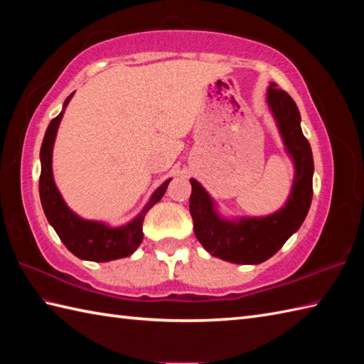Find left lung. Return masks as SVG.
<instances>
[{
  "mask_svg": "<svg viewBox=\"0 0 364 364\" xmlns=\"http://www.w3.org/2000/svg\"><path fill=\"white\" fill-rule=\"evenodd\" d=\"M267 103L296 166L292 192L282 210L267 218L223 220L215 214L213 200L202 184L194 178L191 180L189 211L197 239L206 252L236 264H259L274 257L304 223L313 198V153L301 133L297 106L288 92L274 82L267 89Z\"/></svg>",
  "mask_w": 364,
  "mask_h": 364,
  "instance_id": "1",
  "label": "left lung"
}]
</instances>
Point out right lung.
<instances>
[{
	"label": "right lung",
	"instance_id": "obj_1",
	"mask_svg": "<svg viewBox=\"0 0 364 364\" xmlns=\"http://www.w3.org/2000/svg\"><path fill=\"white\" fill-rule=\"evenodd\" d=\"M73 97L68 95L64 107L70 102ZM60 112L58 117H54L42 142L41 149V162H42V172L41 180H38V194H41V202L46 219L53 225L60 241L70 250L75 257L87 261H112L119 258H125L128 255L133 253L142 242V223L146 211L158 203L167 191L170 180H167L162 186H159L154 194L151 196L150 202L142 210V213L137 218L129 222L125 227L119 228H109L102 222H92L84 220L78 218L73 211L68 210V206L60 197L59 191L53 180V170H51V154H53V145L54 139H56L58 127L63 119Z\"/></svg>",
	"mask_w": 364,
	"mask_h": 364
}]
</instances>
